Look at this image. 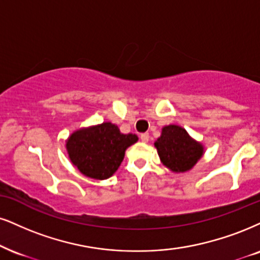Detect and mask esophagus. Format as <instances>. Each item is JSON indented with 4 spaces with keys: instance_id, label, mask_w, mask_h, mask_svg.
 Returning a JSON list of instances; mask_svg holds the SVG:
<instances>
[{
    "instance_id": "34e87169",
    "label": "esophagus",
    "mask_w": 260,
    "mask_h": 260,
    "mask_svg": "<svg viewBox=\"0 0 260 260\" xmlns=\"http://www.w3.org/2000/svg\"><path fill=\"white\" fill-rule=\"evenodd\" d=\"M140 139H141V141H142V142H145V143L148 142V140H149V134H148V133L141 134Z\"/></svg>"
}]
</instances>
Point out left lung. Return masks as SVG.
Segmentation results:
<instances>
[{
    "instance_id": "8db88e82",
    "label": "left lung",
    "mask_w": 260,
    "mask_h": 260,
    "mask_svg": "<svg viewBox=\"0 0 260 260\" xmlns=\"http://www.w3.org/2000/svg\"><path fill=\"white\" fill-rule=\"evenodd\" d=\"M154 145L162 164L175 172L190 170L204 153L203 146L177 125L165 126Z\"/></svg>"
}]
</instances>
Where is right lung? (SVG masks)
<instances>
[{
  "instance_id": "obj_1",
  "label": "right lung",
  "mask_w": 260,
  "mask_h": 260,
  "mask_svg": "<svg viewBox=\"0 0 260 260\" xmlns=\"http://www.w3.org/2000/svg\"><path fill=\"white\" fill-rule=\"evenodd\" d=\"M133 134L124 135L117 125L102 123L73 133L66 142L69 156L83 175L106 179L119 168L125 149L137 142Z\"/></svg>"
}]
</instances>
